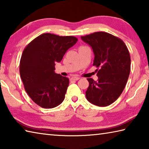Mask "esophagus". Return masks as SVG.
<instances>
[{
  "label": "esophagus",
  "mask_w": 149,
  "mask_h": 149,
  "mask_svg": "<svg viewBox=\"0 0 149 149\" xmlns=\"http://www.w3.org/2000/svg\"><path fill=\"white\" fill-rule=\"evenodd\" d=\"M80 79V77H72V78H71V79L72 80H74V81H77V80H79Z\"/></svg>",
  "instance_id": "1"
}]
</instances>
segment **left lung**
Masks as SVG:
<instances>
[{"instance_id":"8db88e82","label":"left lung","mask_w":149,"mask_h":149,"mask_svg":"<svg viewBox=\"0 0 149 149\" xmlns=\"http://www.w3.org/2000/svg\"><path fill=\"white\" fill-rule=\"evenodd\" d=\"M81 38L93 49V66L98 68V80L87 79L86 98L97 106H107L117 100L126 85L131 65L129 51L123 40L107 32H96Z\"/></svg>"}]
</instances>
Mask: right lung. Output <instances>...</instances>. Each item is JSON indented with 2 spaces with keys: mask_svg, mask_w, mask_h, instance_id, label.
Masks as SVG:
<instances>
[{
  "mask_svg": "<svg viewBox=\"0 0 149 149\" xmlns=\"http://www.w3.org/2000/svg\"><path fill=\"white\" fill-rule=\"evenodd\" d=\"M77 42L72 36L44 33L24 49L19 64L21 78L30 98L41 107L51 109L63 102L69 79L56 74L55 63H60Z\"/></svg>",
  "mask_w": 149,
  "mask_h": 149,
  "instance_id": "right-lung-1",
  "label": "right lung"
}]
</instances>
